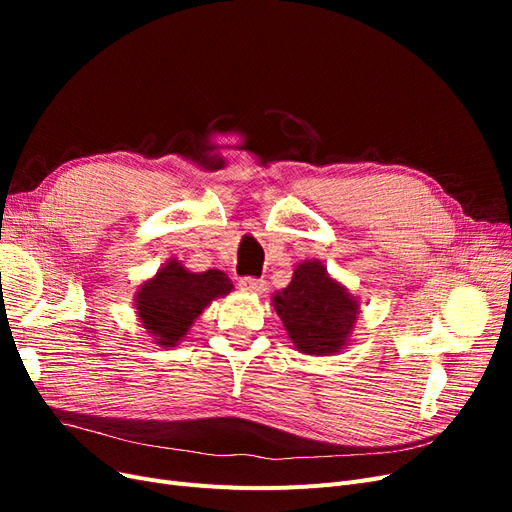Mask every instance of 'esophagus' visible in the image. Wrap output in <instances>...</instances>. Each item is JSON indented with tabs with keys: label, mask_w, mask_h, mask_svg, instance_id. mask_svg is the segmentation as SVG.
<instances>
[{
	"label": "esophagus",
	"mask_w": 512,
	"mask_h": 512,
	"mask_svg": "<svg viewBox=\"0 0 512 512\" xmlns=\"http://www.w3.org/2000/svg\"><path fill=\"white\" fill-rule=\"evenodd\" d=\"M239 286L247 292H254V294H262L267 290V284L262 280H256V277H243V280H239Z\"/></svg>",
	"instance_id": "esophagus-1"
}]
</instances>
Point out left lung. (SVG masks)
Returning a JSON list of instances; mask_svg holds the SVG:
<instances>
[{
  "label": "left lung",
  "instance_id": "8db88e82",
  "mask_svg": "<svg viewBox=\"0 0 512 512\" xmlns=\"http://www.w3.org/2000/svg\"><path fill=\"white\" fill-rule=\"evenodd\" d=\"M271 305L294 348L312 356L342 352L361 314L359 299L316 258L294 267L290 284L273 294Z\"/></svg>",
  "mask_w": 512,
  "mask_h": 512
}]
</instances>
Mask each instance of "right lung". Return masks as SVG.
Listing matches in <instances>:
<instances>
[{
  "label": "right lung",
  "mask_w": 512,
  "mask_h": 512,
  "mask_svg": "<svg viewBox=\"0 0 512 512\" xmlns=\"http://www.w3.org/2000/svg\"><path fill=\"white\" fill-rule=\"evenodd\" d=\"M232 282L220 269L194 273L177 258H168L134 292L138 322L164 348L181 344L192 324L205 312L211 301L232 292Z\"/></svg>",
  "instance_id": "obj_1"
}]
</instances>
